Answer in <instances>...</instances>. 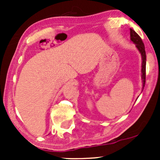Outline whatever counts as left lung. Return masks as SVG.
<instances>
[{
    "label": "left lung",
    "mask_w": 160,
    "mask_h": 160,
    "mask_svg": "<svg viewBox=\"0 0 160 160\" xmlns=\"http://www.w3.org/2000/svg\"><path fill=\"white\" fill-rule=\"evenodd\" d=\"M130 36L131 40L136 45L137 49L139 50L141 52L142 58V82H143V88L145 87V83H146V50H145L144 43H143L142 40L140 38L139 35L136 33L134 30L130 28Z\"/></svg>",
    "instance_id": "left-lung-1"
}]
</instances>
